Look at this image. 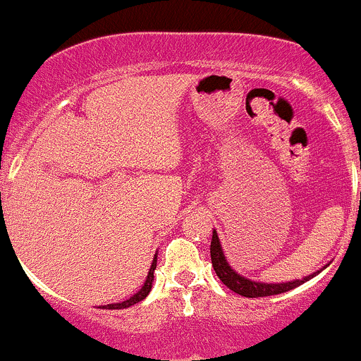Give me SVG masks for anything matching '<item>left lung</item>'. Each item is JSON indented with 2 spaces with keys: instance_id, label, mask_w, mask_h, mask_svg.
Instances as JSON below:
<instances>
[{
  "instance_id": "obj_1",
  "label": "left lung",
  "mask_w": 361,
  "mask_h": 361,
  "mask_svg": "<svg viewBox=\"0 0 361 361\" xmlns=\"http://www.w3.org/2000/svg\"><path fill=\"white\" fill-rule=\"evenodd\" d=\"M210 259H212V267L216 270L217 277L223 281L224 286L230 288L231 291L235 293L242 295V297L247 298H258V297H270V295H279V293H286V291L293 290V288L300 286L302 283L309 281L312 276L305 277L302 281H291V283H281V284H267V283H256V281L245 279V277L238 276L230 265H228L226 258L223 255V249H221V242L219 237H217L216 230L212 233V240H210Z\"/></svg>"
}]
</instances>
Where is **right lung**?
<instances>
[{"mask_svg": "<svg viewBox=\"0 0 361 361\" xmlns=\"http://www.w3.org/2000/svg\"><path fill=\"white\" fill-rule=\"evenodd\" d=\"M156 262H158V256H154V259H152V265H151V269H149L147 279H145L144 286H142V290L138 291V293H135L133 297L128 298L126 302H121V303H110V305H105V307H103V309H126V307L135 305V303H138V302L144 300V298L147 297L149 291H151V288H152V281H154Z\"/></svg>", "mask_w": 361, "mask_h": 361, "instance_id": "right-lung-1", "label": "right lung"}]
</instances>
